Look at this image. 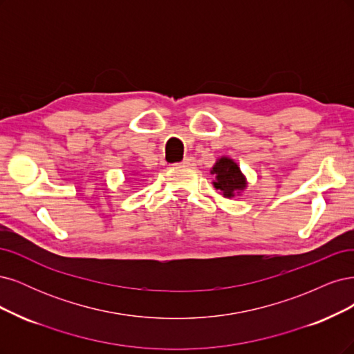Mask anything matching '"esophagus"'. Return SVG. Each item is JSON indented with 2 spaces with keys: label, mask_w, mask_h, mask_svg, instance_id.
<instances>
[{
  "label": "esophagus",
  "mask_w": 354,
  "mask_h": 354,
  "mask_svg": "<svg viewBox=\"0 0 354 354\" xmlns=\"http://www.w3.org/2000/svg\"><path fill=\"white\" fill-rule=\"evenodd\" d=\"M179 165L182 167H192V166H196V158H194V157H185L184 160H182Z\"/></svg>",
  "instance_id": "34e87169"
}]
</instances>
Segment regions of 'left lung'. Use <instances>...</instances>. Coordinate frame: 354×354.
<instances>
[{
    "instance_id": "left-lung-1",
    "label": "left lung",
    "mask_w": 354,
    "mask_h": 354,
    "mask_svg": "<svg viewBox=\"0 0 354 354\" xmlns=\"http://www.w3.org/2000/svg\"><path fill=\"white\" fill-rule=\"evenodd\" d=\"M212 174L216 175L213 185L216 189H221L223 197L231 198L236 192L243 191L247 187L244 175L239 170L238 165L230 157H221L212 169Z\"/></svg>"
}]
</instances>
